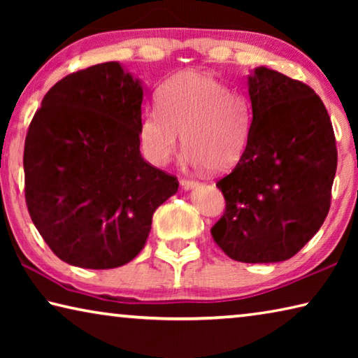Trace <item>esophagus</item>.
<instances>
[{"mask_svg":"<svg viewBox=\"0 0 358 358\" xmlns=\"http://www.w3.org/2000/svg\"><path fill=\"white\" fill-rule=\"evenodd\" d=\"M199 185V181L196 180H191V178H181L180 180V186L183 187V189H192V187H196Z\"/></svg>","mask_w":358,"mask_h":358,"instance_id":"obj_1","label":"esophagus"}]
</instances>
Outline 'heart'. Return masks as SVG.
<instances>
[{
	"instance_id": "1",
	"label": "heart",
	"mask_w": 358,
	"mask_h": 358,
	"mask_svg": "<svg viewBox=\"0 0 358 358\" xmlns=\"http://www.w3.org/2000/svg\"><path fill=\"white\" fill-rule=\"evenodd\" d=\"M156 106L138 123V141L151 164L171 162L183 138L187 164L221 172L237 164L250 143V99L207 72L183 71L169 78L157 90Z\"/></svg>"
}]
</instances>
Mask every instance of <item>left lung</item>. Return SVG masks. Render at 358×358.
I'll return each mask as SVG.
<instances>
[{"instance_id": "8db88e82", "label": "left lung", "mask_w": 358, "mask_h": 358, "mask_svg": "<svg viewBox=\"0 0 358 358\" xmlns=\"http://www.w3.org/2000/svg\"><path fill=\"white\" fill-rule=\"evenodd\" d=\"M250 143L216 186L226 211L211 227L216 245L246 264L295 256L330 210L338 151L324 102L314 90L264 68L248 76Z\"/></svg>"}]
</instances>
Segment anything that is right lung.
<instances>
[{
  "label": "right lung",
  "instance_id": "right-lung-1",
  "mask_svg": "<svg viewBox=\"0 0 358 358\" xmlns=\"http://www.w3.org/2000/svg\"><path fill=\"white\" fill-rule=\"evenodd\" d=\"M143 87L117 62L72 72L48 90L23 151L27 207L63 262L107 270L145 246L153 213L178 180L141 155Z\"/></svg>",
  "mask_w": 358,
  "mask_h": 358
}]
</instances>
